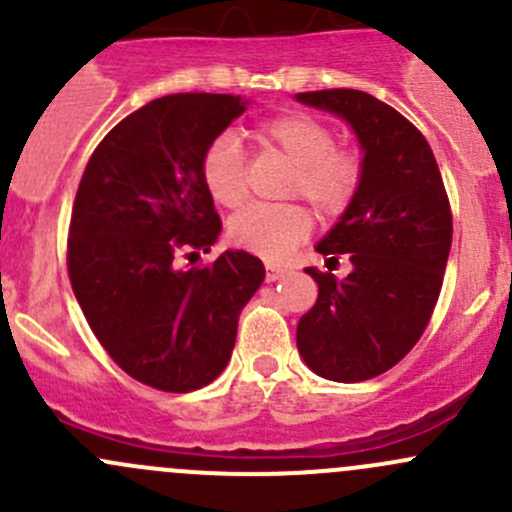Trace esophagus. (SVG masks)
Wrapping results in <instances>:
<instances>
[{"label":"esophagus","instance_id":"esophagus-1","mask_svg":"<svg viewBox=\"0 0 512 512\" xmlns=\"http://www.w3.org/2000/svg\"><path fill=\"white\" fill-rule=\"evenodd\" d=\"M285 275H287L285 267L272 265V262H267V282H277V280H282V277H285Z\"/></svg>","mask_w":512,"mask_h":512}]
</instances>
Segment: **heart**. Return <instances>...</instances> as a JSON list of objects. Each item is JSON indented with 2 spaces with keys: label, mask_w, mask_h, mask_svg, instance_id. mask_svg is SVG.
<instances>
[{
  "label": "heart",
  "mask_w": 512,
  "mask_h": 512,
  "mask_svg": "<svg viewBox=\"0 0 512 512\" xmlns=\"http://www.w3.org/2000/svg\"><path fill=\"white\" fill-rule=\"evenodd\" d=\"M267 143L280 148L294 163L289 193L302 195L327 218L344 213L361 180L359 158L339 151L332 128L309 113H285L260 128ZM203 183L210 198L223 208H237L247 195L242 148L232 133H223L203 156ZM312 230V215L302 205H250L227 225L230 240L242 250L277 260Z\"/></svg>",
  "instance_id": "b5f03b06"
}]
</instances>
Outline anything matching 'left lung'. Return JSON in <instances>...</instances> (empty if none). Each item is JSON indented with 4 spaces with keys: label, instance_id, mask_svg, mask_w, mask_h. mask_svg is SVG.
<instances>
[{
    "label": "left lung",
    "instance_id": "1",
    "mask_svg": "<svg viewBox=\"0 0 512 512\" xmlns=\"http://www.w3.org/2000/svg\"><path fill=\"white\" fill-rule=\"evenodd\" d=\"M334 113L361 148V180L349 208L317 242L347 255L344 280L309 267L317 304L299 319L297 349L322 379H374L414 349L436 307L451 252V208L431 146L389 103L354 89L294 96Z\"/></svg>",
    "mask_w": 512,
    "mask_h": 512
}]
</instances>
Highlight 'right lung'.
I'll list each match as a JSON object with an SVG mask.
<instances>
[{
    "label": "right lung",
    "mask_w": 512,
    "mask_h": 512,
    "mask_svg": "<svg viewBox=\"0 0 512 512\" xmlns=\"http://www.w3.org/2000/svg\"><path fill=\"white\" fill-rule=\"evenodd\" d=\"M250 106L230 94H173L123 118L94 151L69 230V277L91 332L141 384L185 394L218 379L237 319L265 280L245 250L208 267L220 225L203 183L210 143Z\"/></svg>",
    "instance_id": "1"
}]
</instances>
